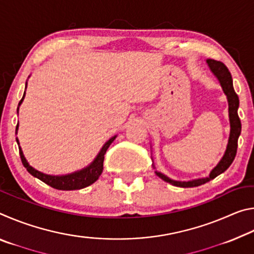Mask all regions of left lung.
Returning <instances> with one entry per match:
<instances>
[{"label":"left lung","mask_w":254,"mask_h":254,"mask_svg":"<svg viewBox=\"0 0 254 254\" xmlns=\"http://www.w3.org/2000/svg\"><path fill=\"white\" fill-rule=\"evenodd\" d=\"M206 63H207L212 74L216 77L218 81H220L221 87L226 95L227 103H229V118H230V127H231L229 142H227L226 150L224 154H223L222 159L218 161L217 165L214 167L212 171H210L208 177L182 182V180L171 179L168 177V176H166L165 174H162L158 170L154 171L158 177H160L162 180H165V182L177 187H184V188L197 187V186H200V185L206 184L207 182H209V180L214 179L215 177H217L218 175L224 173V171L231 166V163L233 162L235 158L236 149H238V140L241 134V121L238 115L240 102H239V96L236 95V93L233 88V80H232L231 72L229 71V69H227V67L224 65V64L221 62H216V60H213V59H207L206 60ZM152 166L153 168L156 169V167H154L153 163Z\"/></svg>","instance_id":"1"}]
</instances>
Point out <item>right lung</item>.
I'll list each match as a JSON object with an SVG mask.
<instances>
[{
    "label": "right lung",
    "instance_id": "obj_1",
    "mask_svg": "<svg viewBox=\"0 0 254 254\" xmlns=\"http://www.w3.org/2000/svg\"><path fill=\"white\" fill-rule=\"evenodd\" d=\"M28 81L25 83V88H27ZM25 96V91L23 94V97L21 98V101L19 103V106L22 104V102L24 100ZM19 106H18V113H19ZM18 128H19V123L16 126L15 128V134L18 133ZM118 135H114L110 137L106 142L103 144L102 149L100 150V152L97 153V156L95 159L89 163L88 166H86L85 168L74 171L71 174H67V175H48L45 173H41V171L34 169L32 166L29 165V162L25 159L22 149L20 147V142L19 139L16 137V142H18L19 145V151H20V157H21V161H22L24 168H27L28 173L30 175H32L33 177H36L38 179H40L41 182H44L45 184L49 185L55 189H59V190H76V189H81L89 186L96 182V180L100 178V176L103 171V162H104V156L106 153V150L109 149L111 143L115 140V137Z\"/></svg>",
    "mask_w": 254,
    "mask_h": 254
}]
</instances>
